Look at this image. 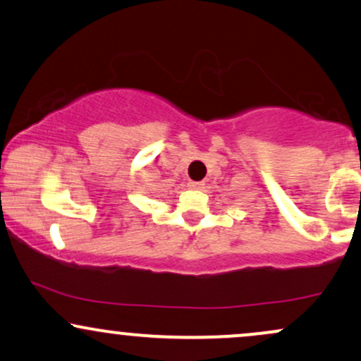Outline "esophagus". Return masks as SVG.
Instances as JSON below:
<instances>
[{
	"instance_id": "1",
	"label": "esophagus",
	"mask_w": 361,
	"mask_h": 361,
	"mask_svg": "<svg viewBox=\"0 0 361 361\" xmlns=\"http://www.w3.org/2000/svg\"><path fill=\"white\" fill-rule=\"evenodd\" d=\"M188 186L192 190H202V188H204V183H200V181H190Z\"/></svg>"
}]
</instances>
